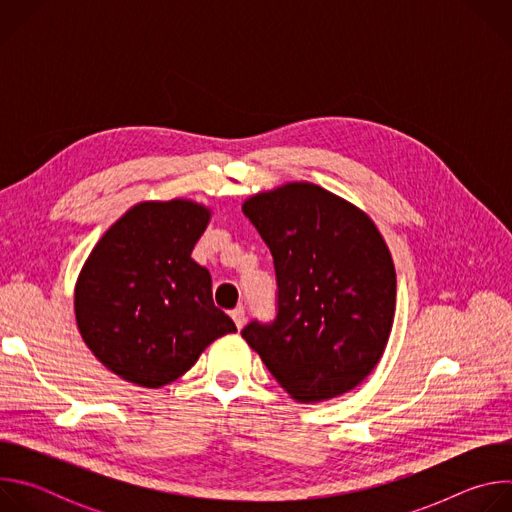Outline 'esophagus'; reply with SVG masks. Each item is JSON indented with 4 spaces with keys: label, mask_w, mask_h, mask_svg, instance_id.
<instances>
[{
    "label": "esophagus",
    "mask_w": 512,
    "mask_h": 512,
    "mask_svg": "<svg viewBox=\"0 0 512 512\" xmlns=\"http://www.w3.org/2000/svg\"><path fill=\"white\" fill-rule=\"evenodd\" d=\"M231 318H233V322H235V326H237L239 330L245 326V310H243V308H235V310L231 312Z\"/></svg>",
    "instance_id": "obj_1"
}]
</instances>
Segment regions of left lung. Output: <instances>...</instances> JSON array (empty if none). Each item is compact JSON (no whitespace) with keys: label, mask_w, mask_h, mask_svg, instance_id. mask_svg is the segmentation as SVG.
Masks as SVG:
<instances>
[{"label":"left lung","mask_w":512,"mask_h":512,"mask_svg":"<svg viewBox=\"0 0 512 512\" xmlns=\"http://www.w3.org/2000/svg\"><path fill=\"white\" fill-rule=\"evenodd\" d=\"M243 214L273 255L277 316L241 336L296 401L348 393L377 367L393 328L385 239L360 208L310 182L259 192Z\"/></svg>","instance_id":"8db88e82"}]
</instances>
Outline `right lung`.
<instances>
[{"instance_id":"add662e5","label":"right lung","mask_w":512,"mask_h":512,"mask_svg":"<svg viewBox=\"0 0 512 512\" xmlns=\"http://www.w3.org/2000/svg\"><path fill=\"white\" fill-rule=\"evenodd\" d=\"M210 210L176 198L139 202L101 237L75 287L77 326L105 367L137 387L182 377L235 322L212 302V279L190 255Z\"/></svg>"}]
</instances>
